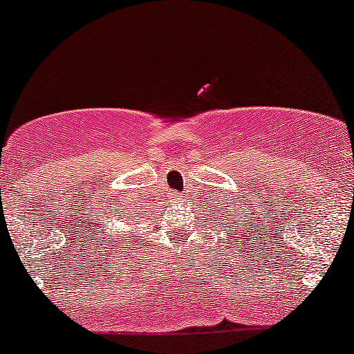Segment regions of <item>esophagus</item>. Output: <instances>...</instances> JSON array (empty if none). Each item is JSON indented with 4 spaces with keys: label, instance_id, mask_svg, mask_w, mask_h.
Returning a JSON list of instances; mask_svg holds the SVG:
<instances>
[{
    "label": "esophagus",
    "instance_id": "34e87169",
    "mask_svg": "<svg viewBox=\"0 0 354 354\" xmlns=\"http://www.w3.org/2000/svg\"><path fill=\"white\" fill-rule=\"evenodd\" d=\"M182 196H180V194H172V201H178V198H180Z\"/></svg>",
    "mask_w": 354,
    "mask_h": 354
}]
</instances>
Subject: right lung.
<instances>
[{
  "instance_id": "add662e5",
  "label": "right lung",
  "mask_w": 354,
  "mask_h": 354,
  "mask_svg": "<svg viewBox=\"0 0 354 354\" xmlns=\"http://www.w3.org/2000/svg\"><path fill=\"white\" fill-rule=\"evenodd\" d=\"M112 241H113V237H112Z\"/></svg>"
}]
</instances>
